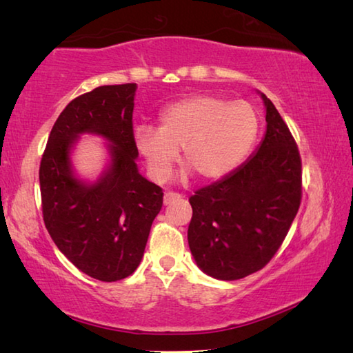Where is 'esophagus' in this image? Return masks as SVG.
<instances>
[{"mask_svg":"<svg viewBox=\"0 0 353 353\" xmlns=\"http://www.w3.org/2000/svg\"><path fill=\"white\" fill-rule=\"evenodd\" d=\"M179 198H181V194L172 193V191H168V193H165V196H163V204L168 205V204H171V202H174Z\"/></svg>","mask_w":353,"mask_h":353,"instance_id":"1","label":"esophagus"}]
</instances>
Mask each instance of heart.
<instances>
[{"mask_svg":"<svg viewBox=\"0 0 353 353\" xmlns=\"http://www.w3.org/2000/svg\"><path fill=\"white\" fill-rule=\"evenodd\" d=\"M259 129V113L246 101L198 94L165 107L159 128H135L134 141L155 181L168 177L179 149L201 181H218L248 159Z\"/></svg>","mask_w":353,"mask_h":353,"instance_id":"obj_1","label":"heart"}]
</instances>
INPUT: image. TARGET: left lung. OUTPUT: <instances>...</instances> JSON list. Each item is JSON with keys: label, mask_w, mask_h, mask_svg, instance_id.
<instances>
[{"label": "left lung", "mask_w": 353, "mask_h": 353, "mask_svg": "<svg viewBox=\"0 0 353 353\" xmlns=\"http://www.w3.org/2000/svg\"><path fill=\"white\" fill-rule=\"evenodd\" d=\"M266 107V134L235 171L190 198L188 244L210 277L238 280L260 271L282 246L302 199V160L276 107Z\"/></svg>", "instance_id": "left-lung-1"}]
</instances>
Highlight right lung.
Segmentation results:
<instances>
[{
  "label": "right lung",
  "instance_id": "1",
  "mask_svg": "<svg viewBox=\"0 0 353 353\" xmlns=\"http://www.w3.org/2000/svg\"><path fill=\"white\" fill-rule=\"evenodd\" d=\"M137 83L103 85L74 98L51 129L40 162L41 212L59 250L83 274L117 282L140 265L163 191L146 181L135 159ZM81 133L111 143V166L94 184L72 176L69 152Z\"/></svg>",
  "mask_w": 353,
  "mask_h": 353
}]
</instances>
